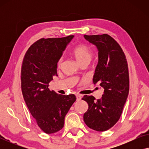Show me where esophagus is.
I'll return each mask as SVG.
<instances>
[{
    "label": "esophagus",
    "mask_w": 149,
    "mask_h": 149,
    "mask_svg": "<svg viewBox=\"0 0 149 149\" xmlns=\"http://www.w3.org/2000/svg\"><path fill=\"white\" fill-rule=\"evenodd\" d=\"M76 97H77V100H78V101L81 100V98H82L81 95H79V94H76Z\"/></svg>",
    "instance_id": "34e87169"
}]
</instances>
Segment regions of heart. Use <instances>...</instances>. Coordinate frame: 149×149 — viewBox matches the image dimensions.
<instances>
[{"label": "heart", "mask_w": 149, "mask_h": 149, "mask_svg": "<svg viewBox=\"0 0 149 149\" xmlns=\"http://www.w3.org/2000/svg\"><path fill=\"white\" fill-rule=\"evenodd\" d=\"M72 54L76 58L79 64L83 62H89L92 56V52L88 46L84 44H81L77 45L72 51ZM62 58H60L58 61V65L60 66L62 64Z\"/></svg>", "instance_id": "b5f03b06"}]
</instances>
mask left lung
<instances>
[{"label":"left lung","instance_id":"obj_1","mask_svg":"<svg viewBox=\"0 0 149 149\" xmlns=\"http://www.w3.org/2000/svg\"><path fill=\"white\" fill-rule=\"evenodd\" d=\"M84 38L98 51L93 83L104 90L102 98L97 100L93 95L83 96L82 100L89 106L83 120L91 129L107 131L119 121L129 93L127 60L118 42L109 34L84 35Z\"/></svg>","mask_w":149,"mask_h":149}]
</instances>
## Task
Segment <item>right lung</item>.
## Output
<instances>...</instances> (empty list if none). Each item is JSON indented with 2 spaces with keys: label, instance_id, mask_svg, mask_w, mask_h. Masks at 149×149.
Instances as JSON below:
<instances>
[{
  "label": "right lung",
  "instance_id": "add662e5",
  "mask_svg": "<svg viewBox=\"0 0 149 149\" xmlns=\"http://www.w3.org/2000/svg\"><path fill=\"white\" fill-rule=\"evenodd\" d=\"M74 36L40 38L26 52L21 70L24 101L40 129L46 134L60 131L76 101L74 94L60 95L48 88L57 74L58 62Z\"/></svg>",
  "mask_w": 149,
  "mask_h": 149
}]
</instances>
